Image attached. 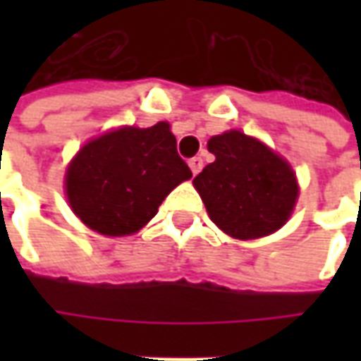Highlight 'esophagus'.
<instances>
[{
    "label": "esophagus",
    "instance_id": "1",
    "mask_svg": "<svg viewBox=\"0 0 361 361\" xmlns=\"http://www.w3.org/2000/svg\"><path fill=\"white\" fill-rule=\"evenodd\" d=\"M189 168H191L193 176H197V173L203 170V158H201V157L191 158V160H189Z\"/></svg>",
    "mask_w": 361,
    "mask_h": 361
}]
</instances>
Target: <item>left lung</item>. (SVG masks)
Instances as JSON below:
<instances>
[{
	"label": "left lung",
	"instance_id": "left-lung-1",
	"mask_svg": "<svg viewBox=\"0 0 361 361\" xmlns=\"http://www.w3.org/2000/svg\"><path fill=\"white\" fill-rule=\"evenodd\" d=\"M214 162L193 180L209 216L232 238L272 234L290 216L298 183L286 160L240 131L209 141Z\"/></svg>",
	"mask_w": 361,
	"mask_h": 361
}]
</instances>
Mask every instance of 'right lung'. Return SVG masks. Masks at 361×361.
Returning <instances> with one entry per match:
<instances>
[{
    "instance_id": "add662e5",
    "label": "right lung",
    "mask_w": 361,
    "mask_h": 361,
    "mask_svg": "<svg viewBox=\"0 0 361 361\" xmlns=\"http://www.w3.org/2000/svg\"><path fill=\"white\" fill-rule=\"evenodd\" d=\"M189 178L168 123L123 127L79 150L66 176L67 199L89 228L127 235L145 226L166 195Z\"/></svg>"
}]
</instances>
